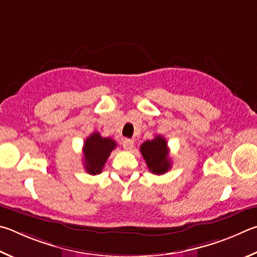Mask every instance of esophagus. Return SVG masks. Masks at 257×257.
<instances>
[{
  "label": "esophagus",
  "instance_id": "1",
  "mask_svg": "<svg viewBox=\"0 0 257 257\" xmlns=\"http://www.w3.org/2000/svg\"><path fill=\"white\" fill-rule=\"evenodd\" d=\"M133 145H134V142H133V140H131V139H124L123 140V147L126 150H131L133 148Z\"/></svg>",
  "mask_w": 257,
  "mask_h": 257
}]
</instances>
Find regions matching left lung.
Returning a JSON list of instances; mask_svg holds the SVG:
<instances>
[{
  "instance_id": "obj_1",
  "label": "left lung",
  "mask_w": 257,
  "mask_h": 257,
  "mask_svg": "<svg viewBox=\"0 0 257 257\" xmlns=\"http://www.w3.org/2000/svg\"><path fill=\"white\" fill-rule=\"evenodd\" d=\"M140 150L148 168L152 174L163 175L172 167L167 141L161 136H157L152 140L142 143Z\"/></svg>"
}]
</instances>
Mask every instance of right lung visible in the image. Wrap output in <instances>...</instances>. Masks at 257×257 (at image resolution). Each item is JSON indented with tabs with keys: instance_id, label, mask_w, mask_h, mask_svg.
<instances>
[{
	"instance_id": "obj_1",
	"label": "right lung",
	"mask_w": 257,
	"mask_h": 257,
	"mask_svg": "<svg viewBox=\"0 0 257 257\" xmlns=\"http://www.w3.org/2000/svg\"><path fill=\"white\" fill-rule=\"evenodd\" d=\"M117 143L110 138H102L98 132H93L87 138L83 145L84 168L90 175L100 174Z\"/></svg>"
}]
</instances>
